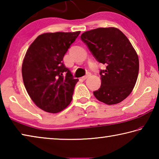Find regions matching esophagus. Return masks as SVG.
Returning <instances> with one entry per match:
<instances>
[{
  "label": "esophagus",
  "mask_w": 159,
  "mask_h": 159,
  "mask_svg": "<svg viewBox=\"0 0 159 159\" xmlns=\"http://www.w3.org/2000/svg\"><path fill=\"white\" fill-rule=\"evenodd\" d=\"M90 74H88L87 75H86V76H83V77H82V80H85V79H87L88 77L90 76Z\"/></svg>",
  "instance_id": "esophagus-1"
}]
</instances>
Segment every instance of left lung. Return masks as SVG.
I'll return each instance as SVG.
<instances>
[{"label": "left lung", "mask_w": 159, "mask_h": 159, "mask_svg": "<svg viewBox=\"0 0 159 159\" xmlns=\"http://www.w3.org/2000/svg\"><path fill=\"white\" fill-rule=\"evenodd\" d=\"M81 40L99 62L101 86L93 92L106 104H116L127 98L135 85L139 73V58L125 35L115 27L98 28L81 34Z\"/></svg>", "instance_id": "8db88e82"}]
</instances>
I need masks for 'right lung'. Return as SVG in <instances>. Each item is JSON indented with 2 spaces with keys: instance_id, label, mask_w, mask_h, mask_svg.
Instances as JSON below:
<instances>
[{
  "instance_id": "add662e5",
  "label": "right lung",
  "mask_w": 159,
  "mask_h": 159,
  "mask_svg": "<svg viewBox=\"0 0 159 159\" xmlns=\"http://www.w3.org/2000/svg\"><path fill=\"white\" fill-rule=\"evenodd\" d=\"M80 31L39 35L26 51L21 66L29 97L43 111L56 114L71 103L78 79L63 64L64 56Z\"/></svg>"
}]
</instances>
